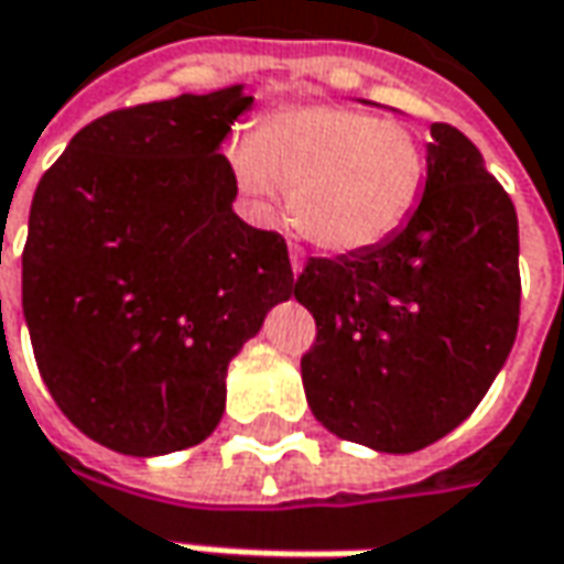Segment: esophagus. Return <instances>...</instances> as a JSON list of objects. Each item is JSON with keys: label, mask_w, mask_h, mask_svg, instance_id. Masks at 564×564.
I'll return each mask as SVG.
<instances>
[{"label": "esophagus", "mask_w": 564, "mask_h": 564, "mask_svg": "<svg viewBox=\"0 0 564 564\" xmlns=\"http://www.w3.org/2000/svg\"><path fill=\"white\" fill-rule=\"evenodd\" d=\"M290 268H293V278L302 271V249L300 246H290Z\"/></svg>", "instance_id": "esophagus-1"}]
</instances>
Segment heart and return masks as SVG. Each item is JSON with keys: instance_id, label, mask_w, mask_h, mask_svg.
Returning a JSON list of instances; mask_svg holds the SVG:
<instances>
[{"instance_id": "1", "label": "heart", "mask_w": 564, "mask_h": 564, "mask_svg": "<svg viewBox=\"0 0 564 564\" xmlns=\"http://www.w3.org/2000/svg\"><path fill=\"white\" fill-rule=\"evenodd\" d=\"M252 205L271 215L290 193V218L327 252H361L390 240L415 212L427 149L415 127L334 102L264 115L252 143L230 147Z\"/></svg>"}]
</instances>
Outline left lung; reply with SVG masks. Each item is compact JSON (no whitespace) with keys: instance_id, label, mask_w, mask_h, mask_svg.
Returning a JSON list of instances; mask_svg holds the SVG:
<instances>
[{"instance_id":"obj_1","label":"left lung","mask_w":564,"mask_h":564,"mask_svg":"<svg viewBox=\"0 0 564 564\" xmlns=\"http://www.w3.org/2000/svg\"><path fill=\"white\" fill-rule=\"evenodd\" d=\"M293 296L315 318L302 387L321 424L380 453H415L477 409L512 352L518 215L453 124H431L427 184L380 246L308 259Z\"/></svg>"}]
</instances>
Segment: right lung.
I'll return each instance as SVG.
<instances>
[{
  "mask_svg": "<svg viewBox=\"0 0 564 564\" xmlns=\"http://www.w3.org/2000/svg\"><path fill=\"white\" fill-rule=\"evenodd\" d=\"M240 87L108 111L40 177L21 252L30 343L55 405L124 456L203 443L227 365L290 300L278 230L234 215L221 152Z\"/></svg>",
  "mask_w": 564,
  "mask_h": 564,
  "instance_id": "1",
  "label": "right lung"
}]
</instances>
